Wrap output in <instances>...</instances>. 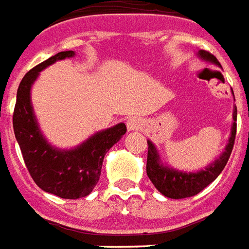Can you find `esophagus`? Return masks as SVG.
<instances>
[{
    "label": "esophagus",
    "mask_w": 249,
    "mask_h": 249,
    "mask_svg": "<svg viewBox=\"0 0 249 249\" xmlns=\"http://www.w3.org/2000/svg\"><path fill=\"white\" fill-rule=\"evenodd\" d=\"M141 120L137 119V117H130L126 121V128L128 130H139L141 128Z\"/></svg>",
    "instance_id": "34e87169"
}]
</instances>
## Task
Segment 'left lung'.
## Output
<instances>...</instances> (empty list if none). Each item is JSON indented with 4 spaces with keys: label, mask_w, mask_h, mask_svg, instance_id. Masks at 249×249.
I'll return each mask as SVG.
<instances>
[{
    "label": "left lung",
    "mask_w": 249,
    "mask_h": 249,
    "mask_svg": "<svg viewBox=\"0 0 249 249\" xmlns=\"http://www.w3.org/2000/svg\"><path fill=\"white\" fill-rule=\"evenodd\" d=\"M200 58L210 60L215 64H219L218 59L215 58L211 53L200 50ZM236 116L237 109H233V124L231 129V137L226 146V150L216 160V161L207 166L204 170L198 173H182V171L173 170L166 166H162L160 163V157L156 150V146L150 141H148V161H146V174L152 183L156 186L161 194L167 198L173 199H182V198H189L193 195L203 190L204 187L216 179V177L222 173L224 166L227 165V161L235 143L236 137Z\"/></svg>",
    "instance_id": "obj_1"
}]
</instances>
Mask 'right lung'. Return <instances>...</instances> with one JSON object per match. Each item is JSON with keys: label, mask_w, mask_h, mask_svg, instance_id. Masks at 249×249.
<instances>
[{"label": "right lung", "mask_w": 249, "mask_h": 249, "mask_svg": "<svg viewBox=\"0 0 249 249\" xmlns=\"http://www.w3.org/2000/svg\"><path fill=\"white\" fill-rule=\"evenodd\" d=\"M73 55V51H62L31 68L19 83L13 113L14 134L31 178L43 191L64 199L83 198L93 190L100 178L106 153L126 132V126L121 123L92 136L76 149L63 152L46 142L33 113L31 84L43 68Z\"/></svg>", "instance_id": "obj_1"}]
</instances>
